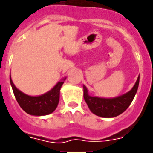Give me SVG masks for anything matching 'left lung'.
Instances as JSON below:
<instances>
[{"instance_id": "left-lung-1", "label": "left lung", "mask_w": 153, "mask_h": 153, "mask_svg": "<svg viewBox=\"0 0 153 153\" xmlns=\"http://www.w3.org/2000/svg\"><path fill=\"white\" fill-rule=\"evenodd\" d=\"M140 76L136 80V83L131 91L114 98H104L93 97L88 94L87 88L83 86V97L89 109L94 114L103 118L116 117L125 112L131 103L136 95L139 86Z\"/></svg>"}]
</instances>
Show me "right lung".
<instances>
[{
	"mask_svg": "<svg viewBox=\"0 0 153 153\" xmlns=\"http://www.w3.org/2000/svg\"><path fill=\"white\" fill-rule=\"evenodd\" d=\"M64 78L59 82L50 91L40 96H29L21 92L13 84L10 75V82L12 85L13 93L20 107L28 114L42 116L54 112L60 99V90L64 83Z\"/></svg>",
	"mask_w": 153,
	"mask_h": 153,
	"instance_id": "right-lung-1",
	"label": "right lung"
}]
</instances>
